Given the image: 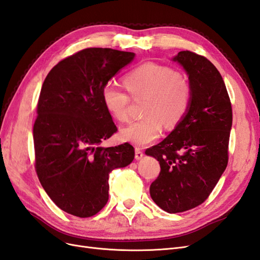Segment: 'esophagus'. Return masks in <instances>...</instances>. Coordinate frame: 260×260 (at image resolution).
I'll list each match as a JSON object with an SVG mask.
<instances>
[{
    "label": "esophagus",
    "mask_w": 260,
    "mask_h": 260,
    "mask_svg": "<svg viewBox=\"0 0 260 260\" xmlns=\"http://www.w3.org/2000/svg\"><path fill=\"white\" fill-rule=\"evenodd\" d=\"M143 157V152L140 147H136V159H141Z\"/></svg>",
    "instance_id": "34e87169"
}]
</instances>
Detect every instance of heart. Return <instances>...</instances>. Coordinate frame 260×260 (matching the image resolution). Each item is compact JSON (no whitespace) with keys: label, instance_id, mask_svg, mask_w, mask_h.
<instances>
[{"label":"heart","instance_id":"b5f03b06","mask_svg":"<svg viewBox=\"0 0 260 260\" xmlns=\"http://www.w3.org/2000/svg\"><path fill=\"white\" fill-rule=\"evenodd\" d=\"M123 83L132 99H145L142 119L121 130L122 139L146 145L159 138L162 123L168 128L183 119L192 101V85L177 70L155 62H143L124 76ZM119 86L106 83L102 101L117 120H129L130 96Z\"/></svg>","mask_w":260,"mask_h":260}]
</instances>
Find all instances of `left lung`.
<instances>
[{
    "mask_svg": "<svg viewBox=\"0 0 260 260\" xmlns=\"http://www.w3.org/2000/svg\"><path fill=\"white\" fill-rule=\"evenodd\" d=\"M174 60L183 66L192 85V101L183 119L159 144L147 148L159 161L151 184L153 201L169 214L205 202L229 160L232 106L218 69L205 56L181 51Z\"/></svg>",
    "mask_w": 260,
    "mask_h": 260,
    "instance_id": "8db88e82",
    "label": "left lung"
}]
</instances>
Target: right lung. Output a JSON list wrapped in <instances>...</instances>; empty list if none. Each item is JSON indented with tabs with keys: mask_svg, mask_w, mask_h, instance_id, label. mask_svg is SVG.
<instances>
[{
	"mask_svg": "<svg viewBox=\"0 0 260 260\" xmlns=\"http://www.w3.org/2000/svg\"><path fill=\"white\" fill-rule=\"evenodd\" d=\"M135 53L89 48L61 59L42 84L34 124L35 168L50 199L89 218L108 201V175L135 158L128 142L101 147L117 132L102 89Z\"/></svg>",
	"mask_w": 260,
	"mask_h": 260,
	"instance_id": "1",
	"label": "right lung"
}]
</instances>
